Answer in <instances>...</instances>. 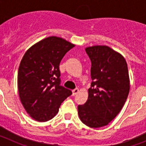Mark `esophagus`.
Masks as SVG:
<instances>
[{
	"label": "esophagus",
	"instance_id": "1",
	"mask_svg": "<svg viewBox=\"0 0 146 146\" xmlns=\"http://www.w3.org/2000/svg\"><path fill=\"white\" fill-rule=\"evenodd\" d=\"M78 91H79V89H78V88L74 89V90L72 91V95H73V96H75L76 94L78 93Z\"/></svg>",
	"mask_w": 146,
	"mask_h": 146
}]
</instances>
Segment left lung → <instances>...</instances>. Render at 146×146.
<instances>
[{
  "instance_id": "left-lung-1",
  "label": "left lung",
  "mask_w": 146,
  "mask_h": 146,
  "mask_svg": "<svg viewBox=\"0 0 146 146\" xmlns=\"http://www.w3.org/2000/svg\"><path fill=\"white\" fill-rule=\"evenodd\" d=\"M91 61L92 82L88 98L83 105H78L82 123L91 128L104 126L121 111L129 92L127 64L120 53L108 46L86 48Z\"/></svg>"
}]
</instances>
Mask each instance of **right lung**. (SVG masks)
I'll list each match as a JSON object with an SVG mask.
<instances>
[{
  "label": "right lung",
  "instance_id": "right-lung-1",
  "mask_svg": "<svg viewBox=\"0 0 146 146\" xmlns=\"http://www.w3.org/2000/svg\"><path fill=\"white\" fill-rule=\"evenodd\" d=\"M74 45L50 36L30 47L18 70L19 96L30 116L40 122L52 119L72 91L60 86L59 65Z\"/></svg>",
  "mask_w": 146,
  "mask_h": 146
}]
</instances>
